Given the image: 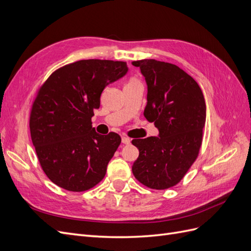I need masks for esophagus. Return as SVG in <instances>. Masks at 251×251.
I'll use <instances>...</instances> for the list:
<instances>
[{
  "label": "esophagus",
  "mask_w": 251,
  "mask_h": 251,
  "mask_svg": "<svg viewBox=\"0 0 251 251\" xmlns=\"http://www.w3.org/2000/svg\"><path fill=\"white\" fill-rule=\"evenodd\" d=\"M121 142H123L124 144H128L131 142V139L126 137V136H123V137H121Z\"/></svg>",
  "instance_id": "esophagus-1"
}]
</instances>
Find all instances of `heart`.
Here are the masks:
<instances>
[{
  "label": "heart",
  "instance_id": "heart-1",
  "mask_svg": "<svg viewBox=\"0 0 251 251\" xmlns=\"http://www.w3.org/2000/svg\"><path fill=\"white\" fill-rule=\"evenodd\" d=\"M136 82H140L138 79H136V78H132L130 81H128V83H136ZM127 83V85H128Z\"/></svg>",
  "mask_w": 251,
  "mask_h": 251
}]
</instances>
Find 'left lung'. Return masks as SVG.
<instances>
[{
	"label": "left lung",
	"instance_id": "8db88e82",
	"mask_svg": "<svg viewBox=\"0 0 251 251\" xmlns=\"http://www.w3.org/2000/svg\"><path fill=\"white\" fill-rule=\"evenodd\" d=\"M148 85L144 117L154 123L158 137L133 139L139 156L135 178L151 189H166L181 181L198 157L206 120V104L197 81L176 65L156 59L132 63Z\"/></svg>",
	"mask_w": 251,
	"mask_h": 251
}]
</instances>
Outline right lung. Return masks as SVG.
<instances>
[{"mask_svg": "<svg viewBox=\"0 0 251 251\" xmlns=\"http://www.w3.org/2000/svg\"><path fill=\"white\" fill-rule=\"evenodd\" d=\"M126 62L82 59L53 72L30 112V134L44 173L57 186L85 192L103 179L121 142L97 134L91 118L109 83L127 72Z\"/></svg>", "mask_w": 251, "mask_h": 251, "instance_id": "right-lung-1", "label": "right lung"}]
</instances>
